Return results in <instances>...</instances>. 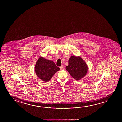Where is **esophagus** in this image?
<instances>
[{
  "label": "esophagus",
  "mask_w": 122,
  "mask_h": 122,
  "mask_svg": "<svg viewBox=\"0 0 122 122\" xmlns=\"http://www.w3.org/2000/svg\"><path fill=\"white\" fill-rule=\"evenodd\" d=\"M63 68L64 67L63 66H60V69L61 70H62L63 69Z\"/></svg>",
  "instance_id": "obj_1"
}]
</instances>
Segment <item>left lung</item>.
Instances as JSON below:
<instances>
[{
    "label": "left lung",
    "instance_id": "1",
    "mask_svg": "<svg viewBox=\"0 0 122 122\" xmlns=\"http://www.w3.org/2000/svg\"><path fill=\"white\" fill-rule=\"evenodd\" d=\"M66 70L75 80H79L87 75L88 67L81 57L72 56L68 60V65Z\"/></svg>",
    "mask_w": 122,
    "mask_h": 122
}]
</instances>
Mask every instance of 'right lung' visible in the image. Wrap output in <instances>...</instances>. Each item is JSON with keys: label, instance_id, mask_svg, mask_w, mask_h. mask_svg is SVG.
I'll list each match as a JSON object with an SVG mask.
<instances>
[{"label": "right lung", "instance_id": "obj_1", "mask_svg": "<svg viewBox=\"0 0 122 122\" xmlns=\"http://www.w3.org/2000/svg\"><path fill=\"white\" fill-rule=\"evenodd\" d=\"M60 70L54 62L42 57H39L35 64V71L37 77L44 82L50 81L54 75Z\"/></svg>", "mask_w": 122, "mask_h": 122}]
</instances>
